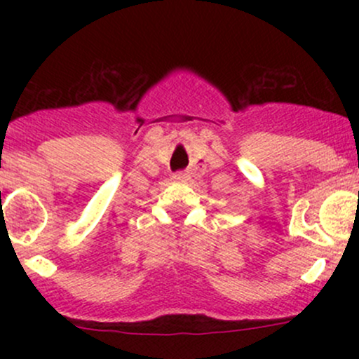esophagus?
Segmentation results:
<instances>
[{"label":"esophagus","mask_w":359,"mask_h":359,"mask_svg":"<svg viewBox=\"0 0 359 359\" xmlns=\"http://www.w3.org/2000/svg\"><path fill=\"white\" fill-rule=\"evenodd\" d=\"M172 177H174L175 180H184L185 177H187V174H185V172H175V174L172 175Z\"/></svg>","instance_id":"34e87169"}]
</instances>
